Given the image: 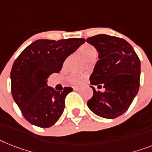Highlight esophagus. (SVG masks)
<instances>
[{
    "instance_id": "obj_1",
    "label": "esophagus",
    "mask_w": 152,
    "mask_h": 152,
    "mask_svg": "<svg viewBox=\"0 0 152 152\" xmlns=\"http://www.w3.org/2000/svg\"><path fill=\"white\" fill-rule=\"evenodd\" d=\"M80 88H81V87H80V86H77V85H75V86H73L74 90H79Z\"/></svg>"
}]
</instances>
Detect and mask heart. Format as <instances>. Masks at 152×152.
I'll use <instances>...</instances> for the list:
<instances>
[{"instance_id": "1", "label": "heart", "mask_w": 152, "mask_h": 152, "mask_svg": "<svg viewBox=\"0 0 152 152\" xmlns=\"http://www.w3.org/2000/svg\"><path fill=\"white\" fill-rule=\"evenodd\" d=\"M80 52L88 59V60H92L95 59L97 56V50L96 47H94L92 45L89 43H85L80 47ZM86 78V75L85 74H77L75 73L70 75L69 81L72 84L75 85H80L83 82Z\"/></svg>"}]
</instances>
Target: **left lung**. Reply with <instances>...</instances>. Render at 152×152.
I'll use <instances>...</instances> for the list:
<instances>
[{"instance_id": "1", "label": "left lung", "mask_w": 152, "mask_h": 152, "mask_svg": "<svg viewBox=\"0 0 152 152\" xmlns=\"http://www.w3.org/2000/svg\"><path fill=\"white\" fill-rule=\"evenodd\" d=\"M96 47L99 61L90 76L96 91L87 102L91 112L106 119H114L126 112L138 92L141 62L134 50L124 39L100 34L86 39Z\"/></svg>"}]
</instances>
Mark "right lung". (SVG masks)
<instances>
[{
  "label": "right lung",
  "mask_w": 152,
  "mask_h": 152,
  "mask_svg": "<svg viewBox=\"0 0 152 152\" xmlns=\"http://www.w3.org/2000/svg\"><path fill=\"white\" fill-rule=\"evenodd\" d=\"M85 42L83 38L38 39L27 46L14 62L11 93L31 124L47 128L61 116L65 98L73 89L64 87L63 91H56L47 85V78L53 73H59L66 58Z\"/></svg>",
  "instance_id": "right-lung-1"
}]
</instances>
